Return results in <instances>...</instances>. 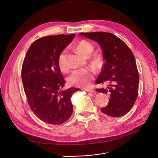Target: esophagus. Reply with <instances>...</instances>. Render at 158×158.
<instances>
[{
	"instance_id": "34e87169",
	"label": "esophagus",
	"mask_w": 158,
	"mask_h": 158,
	"mask_svg": "<svg viewBox=\"0 0 158 158\" xmlns=\"http://www.w3.org/2000/svg\"><path fill=\"white\" fill-rule=\"evenodd\" d=\"M84 90L86 91V92H91V93H94V91L93 89H85Z\"/></svg>"
}]
</instances>
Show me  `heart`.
Listing matches in <instances>:
<instances>
[{
	"instance_id": "obj_1",
	"label": "heart",
	"mask_w": 158,
	"mask_h": 158,
	"mask_svg": "<svg viewBox=\"0 0 158 158\" xmlns=\"http://www.w3.org/2000/svg\"><path fill=\"white\" fill-rule=\"evenodd\" d=\"M94 49V45L85 40L81 41L77 45V51L84 56H89ZM58 66L61 71H66L68 64L66 60V51L64 50L58 56ZM94 78L93 71L89 69H80L70 72L67 81L71 85L85 88L89 85Z\"/></svg>"
}]
</instances>
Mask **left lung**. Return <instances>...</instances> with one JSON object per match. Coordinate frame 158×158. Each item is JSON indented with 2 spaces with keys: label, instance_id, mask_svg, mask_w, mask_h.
I'll list each match as a JSON object with an SVG mask.
<instances>
[{
  "label": "left lung",
  "instance_id": "1",
  "mask_svg": "<svg viewBox=\"0 0 158 158\" xmlns=\"http://www.w3.org/2000/svg\"><path fill=\"white\" fill-rule=\"evenodd\" d=\"M95 41L101 46L105 62L96 84H108L96 91L110 97L101 111L112 117L127 114L138 97L139 74L133 53L123 41L110 32H92L79 34Z\"/></svg>",
  "mask_w": 158,
  "mask_h": 158
}]
</instances>
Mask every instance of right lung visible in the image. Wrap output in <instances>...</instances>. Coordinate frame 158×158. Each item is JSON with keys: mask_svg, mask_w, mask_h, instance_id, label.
<instances>
[{"mask_svg": "<svg viewBox=\"0 0 158 158\" xmlns=\"http://www.w3.org/2000/svg\"><path fill=\"white\" fill-rule=\"evenodd\" d=\"M75 34L47 36L33 42L22 68V79L28 104L37 117L53 125H60L72 114V95L79 89L62 90L65 85L58 66L60 54L69 45Z\"/></svg>", "mask_w": 158, "mask_h": 158, "instance_id": "right-lung-1", "label": "right lung"}]
</instances>
